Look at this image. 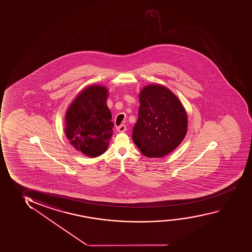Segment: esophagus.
I'll use <instances>...</instances> for the list:
<instances>
[{
    "label": "esophagus",
    "instance_id": "34e87169",
    "mask_svg": "<svg viewBox=\"0 0 252 252\" xmlns=\"http://www.w3.org/2000/svg\"><path fill=\"white\" fill-rule=\"evenodd\" d=\"M117 130H118V132H120V133L125 132V131L127 130V127H126V125H122L117 127Z\"/></svg>",
    "mask_w": 252,
    "mask_h": 252
}]
</instances>
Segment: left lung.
Segmentation results:
<instances>
[{"label": "left lung", "mask_w": 252, "mask_h": 252, "mask_svg": "<svg viewBox=\"0 0 252 252\" xmlns=\"http://www.w3.org/2000/svg\"><path fill=\"white\" fill-rule=\"evenodd\" d=\"M132 139L148 158H162L178 148L188 128V117L178 97L161 85L146 86Z\"/></svg>", "instance_id": "obj_1"}]
</instances>
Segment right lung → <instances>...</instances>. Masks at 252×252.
Returning <instances> with one entry per match:
<instances>
[{
	"label": "right lung",
	"instance_id": "add662e5",
	"mask_svg": "<svg viewBox=\"0 0 252 252\" xmlns=\"http://www.w3.org/2000/svg\"><path fill=\"white\" fill-rule=\"evenodd\" d=\"M107 97L104 86H89L78 94L66 112V136L76 150L88 157L103 155L111 141L114 125Z\"/></svg>",
	"mask_w": 252,
	"mask_h": 252
}]
</instances>
